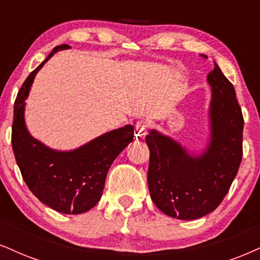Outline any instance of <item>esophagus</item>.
Returning <instances> with one entry per match:
<instances>
[{"label":"esophagus","mask_w":260,"mask_h":260,"mask_svg":"<svg viewBox=\"0 0 260 260\" xmlns=\"http://www.w3.org/2000/svg\"><path fill=\"white\" fill-rule=\"evenodd\" d=\"M150 127V123L148 120H140L136 123V126H135V133H136V136L139 137H145L147 135V133H148Z\"/></svg>","instance_id":"34e87169"}]
</instances>
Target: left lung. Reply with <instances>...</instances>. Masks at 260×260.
Segmentation results:
<instances>
[{
  "label": "left lung",
  "mask_w": 260,
  "mask_h": 260,
  "mask_svg": "<svg viewBox=\"0 0 260 260\" xmlns=\"http://www.w3.org/2000/svg\"><path fill=\"white\" fill-rule=\"evenodd\" d=\"M207 82L212 90L211 137L200 155H190L177 141L156 130L146 136L150 198L174 218L198 219L216 210L241 164L243 117L235 89L217 63Z\"/></svg>",
  "instance_id": "left-lung-1"
}]
</instances>
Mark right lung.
<instances>
[{
  "instance_id": "1",
  "label": "right lung",
  "mask_w": 260,
  "mask_h": 260,
  "mask_svg": "<svg viewBox=\"0 0 260 260\" xmlns=\"http://www.w3.org/2000/svg\"><path fill=\"white\" fill-rule=\"evenodd\" d=\"M57 46L22 83L14 102L12 147L25 183L41 203L57 212L79 214L100 201L112 162L134 141V126L125 125L96 137L79 148L60 152L30 135L25 125V100L37 72L59 50Z\"/></svg>"
}]
</instances>
